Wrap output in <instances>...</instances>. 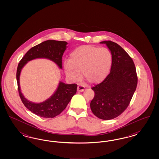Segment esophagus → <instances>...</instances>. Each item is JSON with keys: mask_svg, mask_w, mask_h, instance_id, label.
I'll return each mask as SVG.
<instances>
[{"mask_svg": "<svg viewBox=\"0 0 159 159\" xmlns=\"http://www.w3.org/2000/svg\"><path fill=\"white\" fill-rule=\"evenodd\" d=\"M84 90V86H83V85L79 84L77 86V91L78 92H83Z\"/></svg>", "mask_w": 159, "mask_h": 159, "instance_id": "obj_1", "label": "esophagus"}]
</instances>
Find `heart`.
<instances>
[{
	"mask_svg": "<svg viewBox=\"0 0 159 159\" xmlns=\"http://www.w3.org/2000/svg\"><path fill=\"white\" fill-rule=\"evenodd\" d=\"M112 61V55L107 48L82 46L70 53L69 60L64 63V68L67 76L73 81L80 79L81 71L88 82L98 84L108 75Z\"/></svg>",
	"mask_w": 159,
	"mask_h": 159,
	"instance_id": "obj_1",
	"label": "heart"
}]
</instances>
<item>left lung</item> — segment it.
Instances as JSON below:
<instances>
[{"instance_id":"obj_1","label":"left lung","mask_w":159,"mask_h":159,"mask_svg":"<svg viewBox=\"0 0 159 159\" xmlns=\"http://www.w3.org/2000/svg\"><path fill=\"white\" fill-rule=\"evenodd\" d=\"M111 51L113 61L110 74L104 81L92 88L95 96L90 106L92 113L102 120L120 115L128 107L136 90L138 77L134 62L120 45L103 41Z\"/></svg>"}]
</instances>
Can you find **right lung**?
Masks as SVG:
<instances>
[{"instance_id": "add662e5", "label": "right lung", "mask_w": 159, "mask_h": 159, "mask_svg": "<svg viewBox=\"0 0 159 159\" xmlns=\"http://www.w3.org/2000/svg\"><path fill=\"white\" fill-rule=\"evenodd\" d=\"M67 42L48 40L33 46L25 54L20 61L16 70V81L20 98L24 105L33 113L45 118H53L66 108L71 98L76 93L77 84L59 83L57 89L53 95L45 101L34 103L25 98L21 92L20 76L23 67L28 61L36 58H47L52 61L62 68V57L67 48Z\"/></svg>"}]
</instances>
